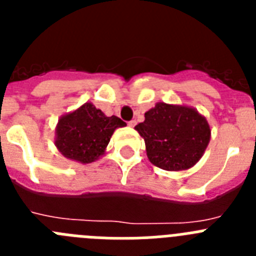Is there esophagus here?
Here are the masks:
<instances>
[{
  "label": "esophagus",
  "mask_w": 256,
  "mask_h": 256,
  "mask_svg": "<svg viewBox=\"0 0 256 256\" xmlns=\"http://www.w3.org/2000/svg\"><path fill=\"white\" fill-rule=\"evenodd\" d=\"M136 124H137V122H136V120H130V123H128V126H134Z\"/></svg>",
  "instance_id": "34e87169"
}]
</instances>
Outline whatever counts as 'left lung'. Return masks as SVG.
<instances>
[{"instance_id": "left-lung-1", "label": "left lung", "mask_w": 256, "mask_h": 256, "mask_svg": "<svg viewBox=\"0 0 256 256\" xmlns=\"http://www.w3.org/2000/svg\"><path fill=\"white\" fill-rule=\"evenodd\" d=\"M134 130L146 144L148 158L164 170L192 168L202 158L212 137L206 118L195 108L156 102Z\"/></svg>"}]
</instances>
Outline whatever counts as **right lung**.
Here are the masks:
<instances>
[{
	"label": "right lung",
	"instance_id": "obj_1",
	"mask_svg": "<svg viewBox=\"0 0 256 256\" xmlns=\"http://www.w3.org/2000/svg\"><path fill=\"white\" fill-rule=\"evenodd\" d=\"M122 119L106 116L92 102L61 115L55 128V146L66 159L90 164L105 155L112 133L126 126Z\"/></svg>",
	"mask_w": 256,
	"mask_h": 256
}]
</instances>
